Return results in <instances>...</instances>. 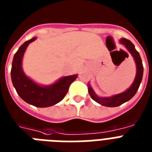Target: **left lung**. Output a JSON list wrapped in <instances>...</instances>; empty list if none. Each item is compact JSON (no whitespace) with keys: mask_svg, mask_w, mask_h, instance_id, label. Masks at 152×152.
I'll return each instance as SVG.
<instances>
[{"mask_svg":"<svg viewBox=\"0 0 152 152\" xmlns=\"http://www.w3.org/2000/svg\"><path fill=\"white\" fill-rule=\"evenodd\" d=\"M120 43L123 45L126 48L129 52L131 56L133 57V59L135 61L136 67H137V73H136L135 78L133 84L128 89L118 94H115L111 96L107 97H100L96 95L95 91L91 87L90 84H88V91L90 96L93 100H95L96 103L101 104L103 106L109 107H114L120 106L121 104H124L126 102L129 101L132 99L136 93L137 92L140 85L141 83L142 77H143V73H144V67L142 64L141 58L139 53L136 50L135 46L130 41L126 39V38H121L119 40Z\"/></svg>","mask_w":152,"mask_h":152,"instance_id":"left-lung-1","label":"left lung"}]
</instances>
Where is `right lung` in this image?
I'll list each match as a JSON object with an SVG mask.
<instances>
[{"mask_svg":"<svg viewBox=\"0 0 152 152\" xmlns=\"http://www.w3.org/2000/svg\"><path fill=\"white\" fill-rule=\"evenodd\" d=\"M36 39L37 37H34L24 42L15 53L12 64L11 77L18 95L24 101L37 107H48L64 99L70 84L77 78V75L62 77L48 86L39 85L26 76L22 67L23 58L28 45Z\"/></svg>","mask_w":152,"mask_h":152,"instance_id":"1","label":"right lung"}]
</instances>
